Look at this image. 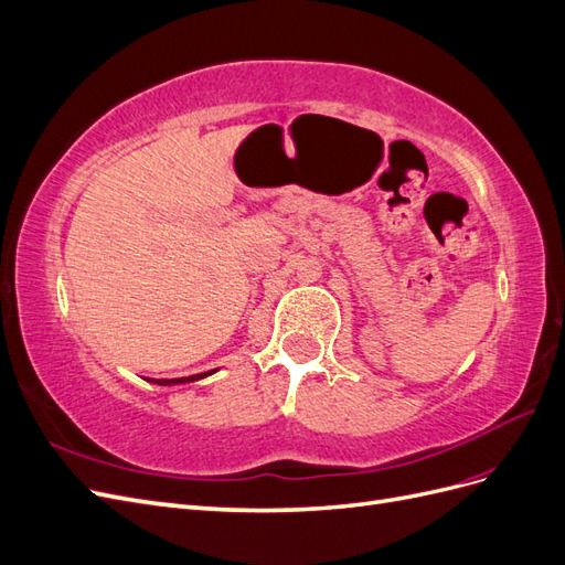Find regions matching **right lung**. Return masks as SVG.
I'll return each mask as SVG.
<instances>
[{"label":"right lung","instance_id":"right-lung-1","mask_svg":"<svg viewBox=\"0 0 565 565\" xmlns=\"http://www.w3.org/2000/svg\"><path fill=\"white\" fill-rule=\"evenodd\" d=\"M212 372H216V370H210V372H200V374H191V377H179V380H150L152 384H158V386H174V384H188V382H198V380H204V377H210Z\"/></svg>","mask_w":565,"mask_h":565}]
</instances>
